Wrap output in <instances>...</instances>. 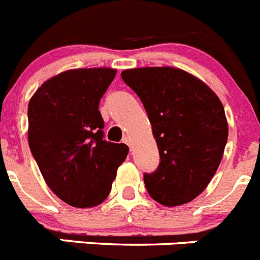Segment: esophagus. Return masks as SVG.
<instances>
[{
  "label": "esophagus",
  "instance_id": "obj_1",
  "mask_svg": "<svg viewBox=\"0 0 260 260\" xmlns=\"http://www.w3.org/2000/svg\"><path fill=\"white\" fill-rule=\"evenodd\" d=\"M123 143L127 144V146L130 147V150H132V148H133V144H132V139H130V138H127V137L123 138Z\"/></svg>",
  "mask_w": 260,
  "mask_h": 260
}]
</instances>
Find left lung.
Instances as JSON below:
<instances>
[{
	"instance_id": "8db88e82",
	"label": "left lung",
	"mask_w": 260,
	"mask_h": 260,
	"mask_svg": "<svg viewBox=\"0 0 260 260\" xmlns=\"http://www.w3.org/2000/svg\"><path fill=\"white\" fill-rule=\"evenodd\" d=\"M152 126L160 155L157 171L144 174L151 198L167 207L189 203L215 176L228 141L219 96L199 78L171 66L121 73Z\"/></svg>"
}]
</instances>
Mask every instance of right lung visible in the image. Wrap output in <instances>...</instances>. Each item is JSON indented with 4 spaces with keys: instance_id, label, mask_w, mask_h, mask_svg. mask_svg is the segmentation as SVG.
<instances>
[{
    "instance_id": "right-lung-1",
    "label": "right lung",
    "mask_w": 260,
    "mask_h": 260,
    "mask_svg": "<svg viewBox=\"0 0 260 260\" xmlns=\"http://www.w3.org/2000/svg\"><path fill=\"white\" fill-rule=\"evenodd\" d=\"M117 70L71 69L49 78L28 103V144L45 182L73 207H96L108 198L128 152L103 139L99 103Z\"/></svg>"
}]
</instances>
